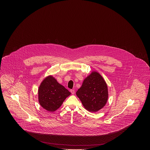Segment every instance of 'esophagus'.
Wrapping results in <instances>:
<instances>
[{"label":"esophagus","instance_id":"esophagus-1","mask_svg":"<svg viewBox=\"0 0 150 150\" xmlns=\"http://www.w3.org/2000/svg\"><path fill=\"white\" fill-rule=\"evenodd\" d=\"M70 92H71V93L72 94H74L75 93V91H74V89H71V90H70Z\"/></svg>","mask_w":150,"mask_h":150}]
</instances>
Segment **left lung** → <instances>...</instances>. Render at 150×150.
<instances>
[{
	"label": "left lung",
	"mask_w": 150,
	"mask_h": 150,
	"mask_svg": "<svg viewBox=\"0 0 150 150\" xmlns=\"http://www.w3.org/2000/svg\"><path fill=\"white\" fill-rule=\"evenodd\" d=\"M76 94L84 108L92 112L99 111L105 106L108 96L105 81L96 71L84 79Z\"/></svg>",
	"instance_id": "left-lung-1"
}]
</instances>
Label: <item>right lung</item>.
<instances>
[{"label":"right lung","instance_id":"1","mask_svg":"<svg viewBox=\"0 0 150 150\" xmlns=\"http://www.w3.org/2000/svg\"><path fill=\"white\" fill-rule=\"evenodd\" d=\"M71 93L57 82L56 79L49 76L43 80L38 89L39 102L46 110L53 112L62 105Z\"/></svg>","mask_w":150,"mask_h":150}]
</instances>
